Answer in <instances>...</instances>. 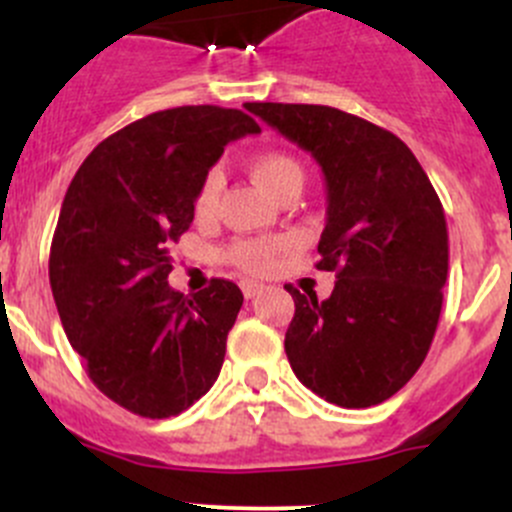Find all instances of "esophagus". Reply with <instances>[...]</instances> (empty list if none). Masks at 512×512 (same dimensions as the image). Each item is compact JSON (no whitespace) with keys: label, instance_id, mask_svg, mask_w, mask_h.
I'll return each instance as SVG.
<instances>
[{"label":"esophagus","instance_id":"obj_1","mask_svg":"<svg viewBox=\"0 0 512 512\" xmlns=\"http://www.w3.org/2000/svg\"><path fill=\"white\" fill-rule=\"evenodd\" d=\"M260 292H262V285H257V282H242V294H245L247 299L257 297Z\"/></svg>","mask_w":512,"mask_h":512}]
</instances>
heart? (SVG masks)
Here are the masks:
<instances>
[{"label":"heart","instance_id":"b5f03b06","mask_svg":"<svg viewBox=\"0 0 512 512\" xmlns=\"http://www.w3.org/2000/svg\"><path fill=\"white\" fill-rule=\"evenodd\" d=\"M250 175L260 188L280 198L289 188H302V165L297 158L282 151H262L250 158ZM220 193H223V175L220 170H208L195 193V215L210 218L218 210ZM297 245V237L277 235V237H242L227 247L225 257L235 267H240L247 275H270L282 257Z\"/></svg>","mask_w":512,"mask_h":512}]
</instances>
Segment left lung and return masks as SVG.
<instances>
[{
	"label": "left lung",
	"instance_id": "left-lung-1",
	"mask_svg": "<svg viewBox=\"0 0 512 512\" xmlns=\"http://www.w3.org/2000/svg\"><path fill=\"white\" fill-rule=\"evenodd\" d=\"M309 151L327 180L317 270L337 272L329 299L302 294L285 334L289 366L342 409L391 399L431 349L448 277L443 205L411 148L332 106L245 103Z\"/></svg>",
	"mask_w": 512,
	"mask_h": 512
}]
</instances>
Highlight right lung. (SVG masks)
Returning a JSON list of instances; mask_svg holds the SVG:
<instances>
[{
    "instance_id": "obj_1",
    "label": "right lung",
    "mask_w": 512,
    "mask_h": 512,
    "mask_svg": "<svg viewBox=\"0 0 512 512\" xmlns=\"http://www.w3.org/2000/svg\"><path fill=\"white\" fill-rule=\"evenodd\" d=\"M260 133L237 108L178 106L128 123L81 163L61 203L49 282L96 389L143 418L178 416L210 391L242 307L230 280L168 285L170 245L225 146Z\"/></svg>"
}]
</instances>
